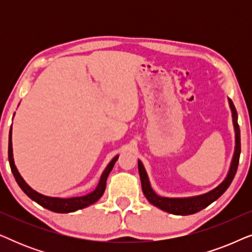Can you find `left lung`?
<instances>
[{"label":"left lung","mask_w":252,"mask_h":252,"mask_svg":"<svg viewBox=\"0 0 252 252\" xmlns=\"http://www.w3.org/2000/svg\"><path fill=\"white\" fill-rule=\"evenodd\" d=\"M229 104L233 112L234 126H235L236 146H235V153H234V156H233L232 165H230L227 178L218 186V187L215 188L211 191L206 192L204 195L196 196V197H189V198L160 197V196L155 194V191L151 189L149 180H148V177L146 173V170H144L142 163L139 160V173H140V179H141V185H142V190H143L144 196H146L147 199L151 203V204L161 209L163 211L172 213V215L188 216L205 209L206 206H209L212 202H215L216 199H218L220 196L227 190V188H228L229 185L232 184L233 179L236 174L237 166H239L240 154H241V136H240V127H239V124H237V112L232 101H229Z\"/></svg>","instance_id":"left-lung-1"}]
</instances>
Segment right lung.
<instances>
[{
	"label": "right lung",
	"instance_id": "1",
	"mask_svg": "<svg viewBox=\"0 0 252 252\" xmlns=\"http://www.w3.org/2000/svg\"><path fill=\"white\" fill-rule=\"evenodd\" d=\"M8 155H9V163L10 167H11L12 174L15 177L17 184L19 185V187L23 189V191L29 196L30 198H32L33 201H35L37 204H40L43 208H46L50 211L58 212V213H67V212H73L77 211V210L87 208L88 205L94 204L95 202H97L99 198L102 197L103 192L105 190L106 187V179L109 177V173L111 172L113 165L118 159V156H116L113 159L110 161L108 166L103 172L101 179H99V182L97 187L91 194L81 196V197H72V198H57V197H48V196H43L33 190L32 188L30 187L29 185L24 181V179L20 177L18 170L15 166V163H13V157H12V142H11V129H10L9 134V149H8Z\"/></svg>",
	"mask_w": 252,
	"mask_h": 252
}]
</instances>
